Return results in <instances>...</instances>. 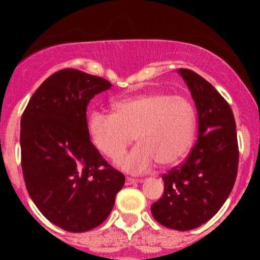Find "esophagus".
<instances>
[{"label":"esophagus","mask_w":260,"mask_h":260,"mask_svg":"<svg viewBox=\"0 0 260 260\" xmlns=\"http://www.w3.org/2000/svg\"><path fill=\"white\" fill-rule=\"evenodd\" d=\"M142 181L143 180H135V178H126V181H125V183L126 185H134V183H138V182H142Z\"/></svg>","instance_id":"34e87169"}]
</instances>
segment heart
Instances as JSON below:
<instances>
[{
    "instance_id": "1",
    "label": "heart",
    "mask_w": 260,
    "mask_h": 260,
    "mask_svg": "<svg viewBox=\"0 0 260 260\" xmlns=\"http://www.w3.org/2000/svg\"><path fill=\"white\" fill-rule=\"evenodd\" d=\"M113 108L114 113L89 114V139L99 152L114 161L137 137L140 146L117 161L127 173H146L156 162L172 167L187 155L194 143L197 113L182 96L144 93L122 99Z\"/></svg>"
}]
</instances>
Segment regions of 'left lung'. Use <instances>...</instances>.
Segmentation results:
<instances>
[{
  "label": "left lung",
  "mask_w": 260,
  "mask_h": 260,
  "mask_svg": "<svg viewBox=\"0 0 260 260\" xmlns=\"http://www.w3.org/2000/svg\"><path fill=\"white\" fill-rule=\"evenodd\" d=\"M198 112V141L180 167L162 174L164 194L151 206L153 219L174 231H191L217 213L233 189L238 143L233 112L207 80L178 69Z\"/></svg>",
  "instance_id": "left-lung-1"
}]
</instances>
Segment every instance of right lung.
Wrapping results in <instances>:
<instances>
[{"label": "right lung", "mask_w": 260, "mask_h": 260, "mask_svg": "<svg viewBox=\"0 0 260 260\" xmlns=\"http://www.w3.org/2000/svg\"><path fill=\"white\" fill-rule=\"evenodd\" d=\"M107 79L63 69L43 82L20 119L22 171L43 215L63 231L105 221L125 176L105 161L88 134L87 105L109 89Z\"/></svg>", "instance_id": "1"}]
</instances>
